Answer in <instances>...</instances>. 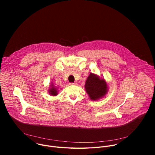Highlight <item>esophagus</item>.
<instances>
[{
    "instance_id": "obj_1",
    "label": "esophagus",
    "mask_w": 155,
    "mask_h": 155,
    "mask_svg": "<svg viewBox=\"0 0 155 155\" xmlns=\"http://www.w3.org/2000/svg\"><path fill=\"white\" fill-rule=\"evenodd\" d=\"M70 85H77V82H74V83H69Z\"/></svg>"
}]
</instances>
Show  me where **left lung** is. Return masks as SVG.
<instances>
[{
  "label": "left lung",
  "instance_id": "left-lung-1",
  "mask_svg": "<svg viewBox=\"0 0 155 155\" xmlns=\"http://www.w3.org/2000/svg\"><path fill=\"white\" fill-rule=\"evenodd\" d=\"M84 87L90 99L94 101L104 96L107 92V84L105 80L92 73L87 77Z\"/></svg>",
  "mask_w": 155,
  "mask_h": 155
}]
</instances>
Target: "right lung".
Returning a JSON list of instances; mask_svg holds the SVG:
<instances>
[{
    "mask_svg": "<svg viewBox=\"0 0 155 155\" xmlns=\"http://www.w3.org/2000/svg\"><path fill=\"white\" fill-rule=\"evenodd\" d=\"M53 86V84H52ZM57 89L56 87H54V86H52L51 88H50V90H49V93L50 94H51L52 96H56L58 94V93H57Z\"/></svg>",
    "mask_w": 155,
    "mask_h": 155,
    "instance_id": "obj_1",
    "label": "right lung"
}]
</instances>
